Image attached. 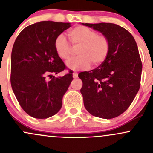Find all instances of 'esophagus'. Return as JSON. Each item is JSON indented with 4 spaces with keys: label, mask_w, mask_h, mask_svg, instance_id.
<instances>
[{
    "label": "esophagus",
    "mask_w": 153,
    "mask_h": 153,
    "mask_svg": "<svg viewBox=\"0 0 153 153\" xmlns=\"http://www.w3.org/2000/svg\"><path fill=\"white\" fill-rule=\"evenodd\" d=\"M78 74L77 73H73V77L74 78H78Z\"/></svg>",
    "instance_id": "34e87169"
}]
</instances>
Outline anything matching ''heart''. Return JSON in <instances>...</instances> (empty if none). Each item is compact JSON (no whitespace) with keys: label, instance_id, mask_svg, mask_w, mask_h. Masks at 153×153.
Instances as JSON below:
<instances>
[{"label":"heart","instance_id":"1","mask_svg":"<svg viewBox=\"0 0 153 153\" xmlns=\"http://www.w3.org/2000/svg\"><path fill=\"white\" fill-rule=\"evenodd\" d=\"M68 34L72 44L79 46L78 57L66 63L68 69L78 71L90 68L91 63L97 66L104 62L110 50L109 41L106 36H98L96 31L82 26L73 28ZM54 49L62 59L67 60L71 57V45L63 34L56 38Z\"/></svg>","mask_w":153,"mask_h":153}]
</instances>
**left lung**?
<instances>
[{
	"mask_svg": "<svg viewBox=\"0 0 153 153\" xmlns=\"http://www.w3.org/2000/svg\"><path fill=\"white\" fill-rule=\"evenodd\" d=\"M82 24L101 33L110 43L104 62L78 74L84 106L95 117L115 118L129 108L140 89L143 65L137 45L132 35L117 24Z\"/></svg>",
	"mask_w": 153,
	"mask_h": 153,
	"instance_id": "obj_1",
	"label": "left lung"
}]
</instances>
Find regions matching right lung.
Returning a JSON list of instances; mask_svg holds the SVG:
<instances>
[{
	"instance_id": "obj_1",
	"label": "right lung",
	"mask_w": 153,
	"mask_h": 153,
	"mask_svg": "<svg viewBox=\"0 0 153 153\" xmlns=\"http://www.w3.org/2000/svg\"><path fill=\"white\" fill-rule=\"evenodd\" d=\"M71 26V23L52 21L35 23L23 29L13 44L11 87L22 108L34 118L56 114L73 80L71 72L64 76L52 75L65 69L54 49V41Z\"/></svg>"
}]
</instances>
